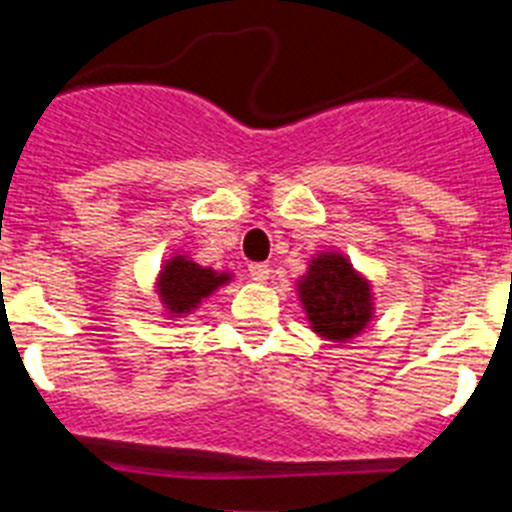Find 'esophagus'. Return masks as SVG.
Segmentation results:
<instances>
[{"label":"esophagus","mask_w":512,"mask_h":512,"mask_svg":"<svg viewBox=\"0 0 512 512\" xmlns=\"http://www.w3.org/2000/svg\"><path fill=\"white\" fill-rule=\"evenodd\" d=\"M248 274H251L253 282H266V279H269V266H266V264H251V266H248Z\"/></svg>","instance_id":"esophagus-1"}]
</instances>
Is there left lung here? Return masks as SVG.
<instances>
[{
  "instance_id": "8db88e82",
  "label": "left lung",
  "mask_w": 512,
  "mask_h": 512,
  "mask_svg": "<svg viewBox=\"0 0 512 512\" xmlns=\"http://www.w3.org/2000/svg\"><path fill=\"white\" fill-rule=\"evenodd\" d=\"M300 297L312 328L330 341L356 336L372 315L369 284L356 277L351 264L338 253L312 259L305 282L300 284Z\"/></svg>"
}]
</instances>
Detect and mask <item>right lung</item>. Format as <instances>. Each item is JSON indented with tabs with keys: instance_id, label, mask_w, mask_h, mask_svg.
<instances>
[{
	"instance_id": "add662e5",
	"label": "right lung",
	"mask_w": 512,
	"mask_h": 512,
	"mask_svg": "<svg viewBox=\"0 0 512 512\" xmlns=\"http://www.w3.org/2000/svg\"><path fill=\"white\" fill-rule=\"evenodd\" d=\"M223 282H228V274H215L194 261L174 256L161 271V297L171 312H189Z\"/></svg>"
}]
</instances>
